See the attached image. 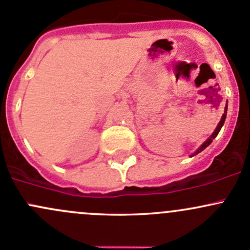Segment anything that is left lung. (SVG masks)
<instances>
[{
	"instance_id": "obj_1",
	"label": "left lung",
	"mask_w": 250,
	"mask_h": 250,
	"mask_svg": "<svg viewBox=\"0 0 250 250\" xmlns=\"http://www.w3.org/2000/svg\"><path fill=\"white\" fill-rule=\"evenodd\" d=\"M226 113H228V102H226V104H225V109H224V114H223V117H221V119H220V122H219V124H218V126H217V128H215L214 130V132L212 133V136H210L209 138H208L207 141H206L205 143L202 144L201 146H200L199 149H197L196 151H195L194 153V155H196V154H199V153H201V151L203 150V149H206L207 148L208 146H209L210 143H212V141L214 140L215 137H217L218 136V133H219V131H220V128L223 127V125H224V123H225V119H226Z\"/></svg>"
}]
</instances>
